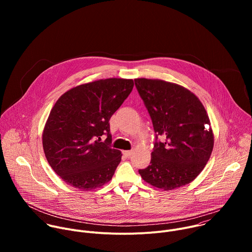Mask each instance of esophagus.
<instances>
[{
    "label": "esophagus",
    "instance_id": "1",
    "mask_svg": "<svg viewBox=\"0 0 252 252\" xmlns=\"http://www.w3.org/2000/svg\"><path fill=\"white\" fill-rule=\"evenodd\" d=\"M124 155H125L126 157L129 158V157L132 155V151H125V152H124Z\"/></svg>",
    "mask_w": 252,
    "mask_h": 252
}]
</instances>
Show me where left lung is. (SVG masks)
<instances>
[{
    "label": "left lung",
    "instance_id": "obj_1",
    "mask_svg": "<svg viewBox=\"0 0 252 252\" xmlns=\"http://www.w3.org/2000/svg\"><path fill=\"white\" fill-rule=\"evenodd\" d=\"M135 87L162 141H156L151 164L138 172L155 188L171 190L191 183L208 161L214 137L199 98L177 84L135 79Z\"/></svg>",
    "mask_w": 252,
    "mask_h": 252
}]
</instances>
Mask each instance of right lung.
<instances>
[{"label":"right lung","instance_id":"obj_1","mask_svg":"<svg viewBox=\"0 0 252 252\" xmlns=\"http://www.w3.org/2000/svg\"><path fill=\"white\" fill-rule=\"evenodd\" d=\"M132 88L130 79L97 80L68 90L56 101L43 130V148L65 184L92 190L111 181L123 155L111 147L109 122Z\"/></svg>","mask_w":252,"mask_h":252}]
</instances>
